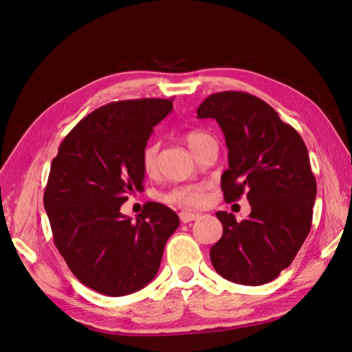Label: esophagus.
I'll return each mask as SVG.
<instances>
[{
  "label": "esophagus",
  "instance_id": "34e87169",
  "mask_svg": "<svg viewBox=\"0 0 352 352\" xmlns=\"http://www.w3.org/2000/svg\"><path fill=\"white\" fill-rule=\"evenodd\" d=\"M197 218H199V213L198 212H190V210H182L180 212V219H182L183 223L195 221Z\"/></svg>",
  "mask_w": 352,
  "mask_h": 352
}]
</instances>
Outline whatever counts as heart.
<instances>
[{
	"label": "heart",
	"mask_w": 352,
	"mask_h": 352,
	"mask_svg": "<svg viewBox=\"0 0 352 352\" xmlns=\"http://www.w3.org/2000/svg\"><path fill=\"white\" fill-rule=\"evenodd\" d=\"M210 139L212 137L208 133H204V131H189L183 137L184 143L188 144V148L194 154L198 153V149L203 146L204 142ZM157 153L158 146L155 143H148L142 151L140 166L146 175H154L157 172ZM163 199L168 203L188 206V208H197V206H201L206 201V186L195 184L172 189L166 195H163Z\"/></svg>",
	"instance_id": "obj_1"
}]
</instances>
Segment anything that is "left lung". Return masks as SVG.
<instances>
[{
	"label": "left lung",
	"mask_w": 352,
	"mask_h": 352,
	"mask_svg": "<svg viewBox=\"0 0 352 352\" xmlns=\"http://www.w3.org/2000/svg\"><path fill=\"white\" fill-rule=\"evenodd\" d=\"M198 119H215L229 149L221 175L227 203L243 194L252 206L247 219L217 212L223 236L210 249L218 274L241 285H263L293 263L311 229L316 178L298 131L280 120L256 96L223 91L197 109Z\"/></svg>",
	"instance_id": "obj_1"
}]
</instances>
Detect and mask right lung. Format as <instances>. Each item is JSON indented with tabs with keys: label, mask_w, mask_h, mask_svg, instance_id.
Wrapping results in <instances>:
<instances>
[{
	"label": "right lung",
	"mask_w": 352,
	"mask_h": 352,
	"mask_svg": "<svg viewBox=\"0 0 352 352\" xmlns=\"http://www.w3.org/2000/svg\"><path fill=\"white\" fill-rule=\"evenodd\" d=\"M168 99L108 103L84 117L60 143L44 192L54 245L82 284L107 296L148 285L164 245L180 226L177 213L149 201L133 221L120 206L143 192L140 154Z\"/></svg>",
	"instance_id": "right-lung-1"
}]
</instances>
